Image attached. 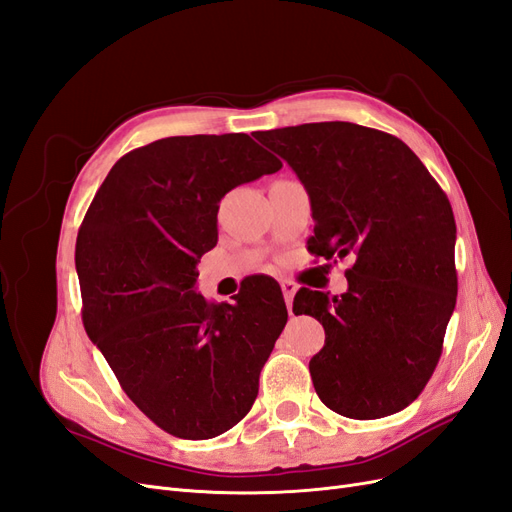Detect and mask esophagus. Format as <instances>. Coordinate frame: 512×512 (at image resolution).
Wrapping results in <instances>:
<instances>
[{
  "instance_id": "obj_1",
  "label": "esophagus",
  "mask_w": 512,
  "mask_h": 512,
  "mask_svg": "<svg viewBox=\"0 0 512 512\" xmlns=\"http://www.w3.org/2000/svg\"><path fill=\"white\" fill-rule=\"evenodd\" d=\"M282 292H284V301L288 305V312L292 314V299H294V292H297V284L290 282V280H284L282 282Z\"/></svg>"
}]
</instances>
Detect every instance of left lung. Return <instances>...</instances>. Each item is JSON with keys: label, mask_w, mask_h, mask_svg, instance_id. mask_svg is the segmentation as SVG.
Wrapping results in <instances>:
<instances>
[{"label": "left lung", "mask_w": 512, "mask_h": 512, "mask_svg": "<svg viewBox=\"0 0 512 512\" xmlns=\"http://www.w3.org/2000/svg\"><path fill=\"white\" fill-rule=\"evenodd\" d=\"M256 138L312 200L307 250L352 258L342 297L301 288L292 303L324 327L309 361L318 397L359 421L404 410L440 361L457 301L451 203L416 153L386 132L322 121Z\"/></svg>", "instance_id": "obj_1"}]
</instances>
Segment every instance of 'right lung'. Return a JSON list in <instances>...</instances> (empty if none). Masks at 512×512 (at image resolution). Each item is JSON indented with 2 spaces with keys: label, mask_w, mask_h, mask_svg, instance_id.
<instances>
[{
  "label": "right lung",
  "mask_w": 512,
  "mask_h": 512,
  "mask_svg": "<svg viewBox=\"0 0 512 512\" xmlns=\"http://www.w3.org/2000/svg\"><path fill=\"white\" fill-rule=\"evenodd\" d=\"M280 168L247 134L168 136L126 153L87 209L74 256L85 331L170 436L209 440L235 427L286 327L282 290L265 277L232 303L196 292L220 200Z\"/></svg>",
  "instance_id": "add662e5"
}]
</instances>
